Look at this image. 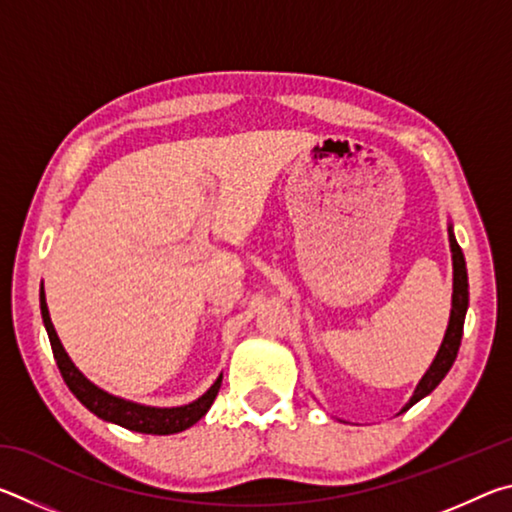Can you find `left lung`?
Segmentation results:
<instances>
[{
	"instance_id": "obj_1",
	"label": "left lung",
	"mask_w": 512,
	"mask_h": 512,
	"mask_svg": "<svg viewBox=\"0 0 512 512\" xmlns=\"http://www.w3.org/2000/svg\"><path fill=\"white\" fill-rule=\"evenodd\" d=\"M449 248H452V264H454V293H452V314H449V325L445 332V339L440 343V350L436 354V359L429 366V370L424 372V377L420 379V384L415 386L413 397L406 402L404 411H409L415 402H420L422 397H427L433 388H436L440 381L445 379L449 368L454 366L458 348H461V339H463V323H465V314H467V302H470V291H467V268H465V257L461 246L456 244L454 230L449 225Z\"/></svg>"
}]
</instances>
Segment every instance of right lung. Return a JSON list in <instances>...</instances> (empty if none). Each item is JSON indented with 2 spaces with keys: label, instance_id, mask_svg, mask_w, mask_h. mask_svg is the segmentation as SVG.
<instances>
[{
  "label": "right lung",
  "instance_id": "add662e5",
  "mask_svg": "<svg viewBox=\"0 0 512 512\" xmlns=\"http://www.w3.org/2000/svg\"><path fill=\"white\" fill-rule=\"evenodd\" d=\"M40 311H42V320H45L49 343H51V350H54V359L58 363L60 375H63L65 384L69 386V391L76 395V400H79L85 409L97 415V418L106 420V422H115V424H119V427L131 429L137 433L169 436V433H178V431L189 429L192 424L201 420L207 411H210L212 402L216 400V393H219V388H221L223 375L216 377L214 384L207 388V393H203L192 404L171 406V409L144 406V404H137L131 400H121V397L101 391V388L94 386L92 381L74 366L72 359L67 357L63 343H60L56 329H54V323H51L47 300H45V289L42 287H40Z\"/></svg>",
  "mask_w": 512,
  "mask_h": 512
}]
</instances>
